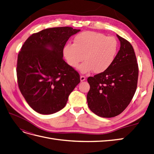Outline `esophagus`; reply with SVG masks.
Wrapping results in <instances>:
<instances>
[{
	"instance_id": "34e87169",
	"label": "esophagus",
	"mask_w": 154,
	"mask_h": 154,
	"mask_svg": "<svg viewBox=\"0 0 154 154\" xmlns=\"http://www.w3.org/2000/svg\"><path fill=\"white\" fill-rule=\"evenodd\" d=\"M85 80V77L84 76H80V81L81 82H83Z\"/></svg>"
}]
</instances>
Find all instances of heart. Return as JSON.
Returning a JSON list of instances; mask_svg holds the SVG:
<instances>
[{"label": "heart", "mask_w": 154, "mask_h": 154, "mask_svg": "<svg viewBox=\"0 0 154 154\" xmlns=\"http://www.w3.org/2000/svg\"><path fill=\"white\" fill-rule=\"evenodd\" d=\"M118 51V41L113 36L94 31H85L78 35L73 44H67L63 55L67 63L76 68L85 58V62L79 67L82 73L93 70L96 74L103 72L112 64Z\"/></svg>", "instance_id": "obj_1"}]
</instances>
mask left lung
Instances as JSON below:
<instances>
[{"mask_svg": "<svg viewBox=\"0 0 154 154\" xmlns=\"http://www.w3.org/2000/svg\"><path fill=\"white\" fill-rule=\"evenodd\" d=\"M120 49L112 64L103 72L88 77L87 96L90 110L102 118H112L127 108L136 92L138 64L132 45L117 35Z\"/></svg>", "mask_w": 154, "mask_h": 154, "instance_id": "left-lung-1", "label": "left lung"}]
</instances>
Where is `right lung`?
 I'll list each match as a JSON object with an SVG mask.
<instances>
[{
  "mask_svg": "<svg viewBox=\"0 0 154 154\" xmlns=\"http://www.w3.org/2000/svg\"><path fill=\"white\" fill-rule=\"evenodd\" d=\"M79 31L71 27L45 29L23 44L17 60L18 84L36 112L52 114L62 110L80 82L78 72L63 60L65 45Z\"/></svg>",
  "mask_w": 154,
  "mask_h": 154,
  "instance_id": "right-lung-1",
  "label": "right lung"
}]
</instances>
